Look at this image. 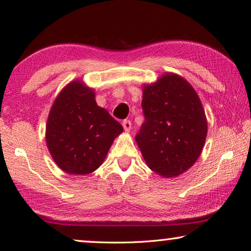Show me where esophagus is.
<instances>
[{"instance_id": "34e87169", "label": "esophagus", "mask_w": 251, "mask_h": 251, "mask_svg": "<svg viewBox=\"0 0 251 251\" xmlns=\"http://www.w3.org/2000/svg\"><path fill=\"white\" fill-rule=\"evenodd\" d=\"M131 121L130 120H125L124 122H122V126H124V129H125V131L127 133V132H130V130H131Z\"/></svg>"}]
</instances>
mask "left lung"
I'll return each instance as SVG.
<instances>
[{"label": "left lung", "mask_w": 251, "mask_h": 251, "mask_svg": "<svg viewBox=\"0 0 251 251\" xmlns=\"http://www.w3.org/2000/svg\"><path fill=\"white\" fill-rule=\"evenodd\" d=\"M145 122L135 141L148 168L162 177H176L201 156L208 122L197 92L183 76L163 74L143 85Z\"/></svg>", "instance_id": "8db88e82"}]
</instances>
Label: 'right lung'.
Here are the masks:
<instances>
[{
    "label": "right lung",
    "mask_w": 251,
    "mask_h": 251,
    "mask_svg": "<svg viewBox=\"0 0 251 251\" xmlns=\"http://www.w3.org/2000/svg\"><path fill=\"white\" fill-rule=\"evenodd\" d=\"M124 127L96 104L95 90L82 80L66 84L50 107L45 142L54 162L71 176L99 169Z\"/></svg>",
    "instance_id": "add662e5"
}]
</instances>
